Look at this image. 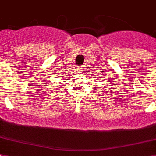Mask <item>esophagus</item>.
I'll return each mask as SVG.
<instances>
[{"instance_id": "obj_1", "label": "esophagus", "mask_w": 156, "mask_h": 156, "mask_svg": "<svg viewBox=\"0 0 156 156\" xmlns=\"http://www.w3.org/2000/svg\"><path fill=\"white\" fill-rule=\"evenodd\" d=\"M82 69H83V68H82V66H78V68H77V70H78V73H82Z\"/></svg>"}]
</instances>
